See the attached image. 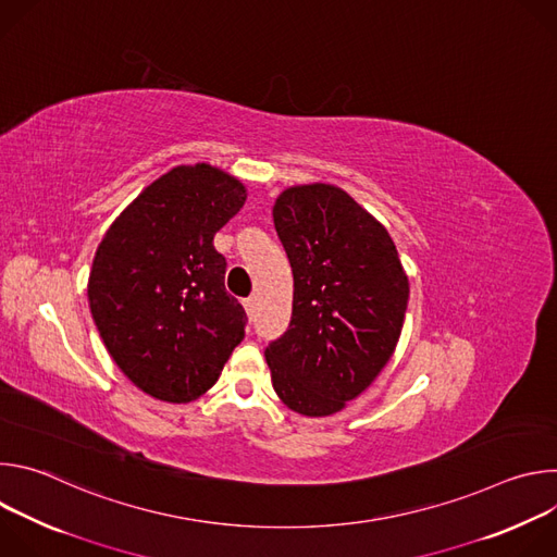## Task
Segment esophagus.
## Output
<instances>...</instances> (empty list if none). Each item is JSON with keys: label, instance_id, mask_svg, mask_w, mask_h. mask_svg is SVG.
I'll list each match as a JSON object with an SVG mask.
<instances>
[{"label": "esophagus", "instance_id": "esophagus-1", "mask_svg": "<svg viewBox=\"0 0 557 557\" xmlns=\"http://www.w3.org/2000/svg\"><path fill=\"white\" fill-rule=\"evenodd\" d=\"M245 310H247V314H249V320H253L256 310H258V299H256V297H247V299H245Z\"/></svg>", "mask_w": 557, "mask_h": 557}]
</instances>
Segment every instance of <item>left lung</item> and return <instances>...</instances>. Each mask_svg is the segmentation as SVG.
I'll return each mask as SVG.
<instances>
[{"instance_id": "1", "label": "left lung", "mask_w": 557, "mask_h": 557, "mask_svg": "<svg viewBox=\"0 0 557 557\" xmlns=\"http://www.w3.org/2000/svg\"><path fill=\"white\" fill-rule=\"evenodd\" d=\"M273 222L293 269V314L264 350L271 381L293 412L331 417L389 361L408 275L385 226L335 185L284 189Z\"/></svg>"}]
</instances>
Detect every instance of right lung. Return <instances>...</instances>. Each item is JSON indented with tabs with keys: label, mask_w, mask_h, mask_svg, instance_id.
<instances>
[{
	"label": "right lung",
	"mask_w": 557,
	"mask_h": 557,
	"mask_svg": "<svg viewBox=\"0 0 557 557\" xmlns=\"http://www.w3.org/2000/svg\"><path fill=\"white\" fill-rule=\"evenodd\" d=\"M245 185L207 163L145 187L106 231L88 299L123 374L153 399L189 404L245 339L247 312L224 288L213 235L243 209Z\"/></svg>",
	"instance_id": "right-lung-1"
}]
</instances>
